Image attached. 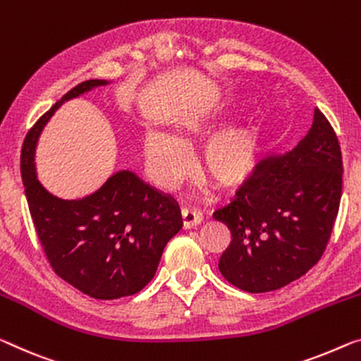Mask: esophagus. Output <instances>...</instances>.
Wrapping results in <instances>:
<instances>
[{"instance_id": "34e87169", "label": "esophagus", "mask_w": 361, "mask_h": 361, "mask_svg": "<svg viewBox=\"0 0 361 361\" xmlns=\"http://www.w3.org/2000/svg\"><path fill=\"white\" fill-rule=\"evenodd\" d=\"M180 219H182V226H184V229H190V227H195L202 223V214L193 208H182Z\"/></svg>"}]
</instances>
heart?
<instances>
[{"mask_svg": "<svg viewBox=\"0 0 361 361\" xmlns=\"http://www.w3.org/2000/svg\"><path fill=\"white\" fill-rule=\"evenodd\" d=\"M226 121L227 108L219 106L184 121L177 137L157 129L147 130L142 148L152 179L159 187H173L185 176L190 164L188 148L212 137ZM258 159L259 137L257 127L240 124L219 132L203 147L198 169L216 185L234 187L255 173Z\"/></svg>", "mask_w": 361, "mask_h": 361, "instance_id": "b5f03b06", "label": "heart"}]
</instances>
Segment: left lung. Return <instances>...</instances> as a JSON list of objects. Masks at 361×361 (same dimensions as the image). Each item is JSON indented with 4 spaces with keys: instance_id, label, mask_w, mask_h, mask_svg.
Returning <instances> with one entry per match:
<instances>
[{
    "instance_id": "left-lung-1",
    "label": "left lung",
    "mask_w": 361,
    "mask_h": 361,
    "mask_svg": "<svg viewBox=\"0 0 361 361\" xmlns=\"http://www.w3.org/2000/svg\"><path fill=\"white\" fill-rule=\"evenodd\" d=\"M342 171L339 140L316 108L312 129L298 145L262 159L235 198L213 213L232 237L218 264L224 279L262 293L307 274L331 238Z\"/></svg>"
}]
</instances>
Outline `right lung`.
<instances>
[{"instance_id": "1", "label": "right lung", "mask_w": 361, "mask_h": 361, "mask_svg": "<svg viewBox=\"0 0 361 361\" xmlns=\"http://www.w3.org/2000/svg\"><path fill=\"white\" fill-rule=\"evenodd\" d=\"M106 84L92 79L69 90L37 121L20 152L27 203L49 264L61 279L98 300L140 292L182 227L179 204L130 171L113 174L79 200L54 197L37 179L35 147L48 119L64 102Z\"/></svg>"}]
</instances>
